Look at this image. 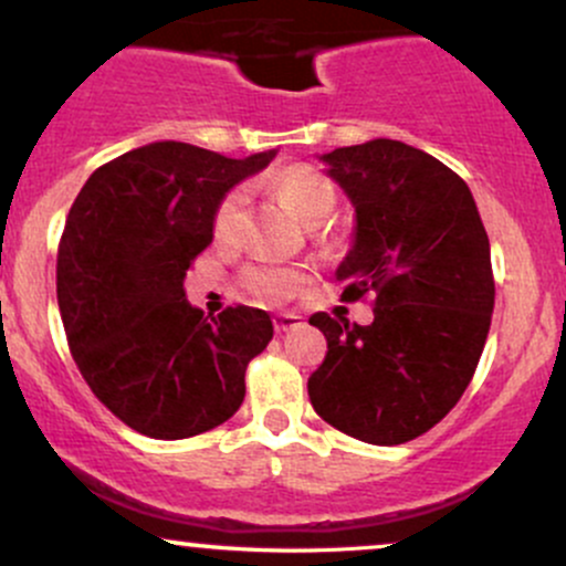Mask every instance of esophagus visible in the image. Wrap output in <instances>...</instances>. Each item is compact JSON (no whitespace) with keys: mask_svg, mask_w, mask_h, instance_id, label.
<instances>
[{"mask_svg":"<svg viewBox=\"0 0 566 566\" xmlns=\"http://www.w3.org/2000/svg\"><path fill=\"white\" fill-rule=\"evenodd\" d=\"M303 325V316L295 314V312H279L273 316V327H276V333H287L293 331V327H301Z\"/></svg>","mask_w":566,"mask_h":566,"instance_id":"1","label":"esophagus"}]
</instances>
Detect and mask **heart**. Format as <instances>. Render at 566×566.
I'll return each mask as SVG.
<instances>
[{"label":"heart","instance_id":"obj_1","mask_svg":"<svg viewBox=\"0 0 566 566\" xmlns=\"http://www.w3.org/2000/svg\"><path fill=\"white\" fill-rule=\"evenodd\" d=\"M273 188H276L279 198L308 226H316L325 217H331L335 201H338L331 179L322 171L308 169V166H293V169L282 171L273 179ZM244 203L247 196L241 188L226 192V198H222L214 212L217 239H226V235L233 233ZM303 279H306L303 271L293 269V265H254L244 273L247 287L263 301H287L301 290Z\"/></svg>","mask_w":566,"mask_h":566}]
</instances>
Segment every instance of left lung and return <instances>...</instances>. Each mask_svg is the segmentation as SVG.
I'll return each instance as SVG.
<instances>
[{
	"instance_id": "1",
	"label": "left lung",
	"mask_w": 566,
	"mask_h": 566,
	"mask_svg": "<svg viewBox=\"0 0 566 566\" xmlns=\"http://www.w3.org/2000/svg\"><path fill=\"white\" fill-rule=\"evenodd\" d=\"M354 207L335 279L376 297L374 322L314 314L327 354L308 400L335 430L397 446L438 424L468 389L494 312L489 235L475 198L438 158L395 139L316 155Z\"/></svg>"
}]
</instances>
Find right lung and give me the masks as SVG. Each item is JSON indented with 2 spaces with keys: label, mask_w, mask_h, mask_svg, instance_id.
Masks as SVG:
<instances>
[{
  "label": "right lung",
  "mask_w": 566,
  "mask_h": 566,
  "mask_svg": "<svg viewBox=\"0 0 566 566\" xmlns=\"http://www.w3.org/2000/svg\"><path fill=\"white\" fill-rule=\"evenodd\" d=\"M273 158L153 142L93 171L74 198L55 265L72 357L93 395L147 438L214 430L244 402L271 316L231 306L209 319L185 295V276L212 244L226 192Z\"/></svg>",
  "instance_id": "right-lung-1"
}]
</instances>
